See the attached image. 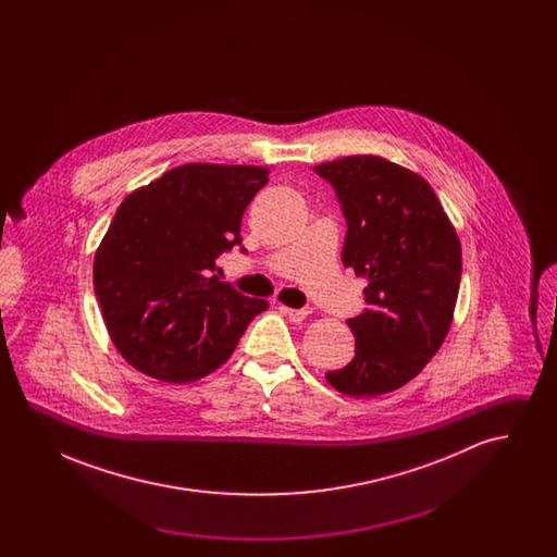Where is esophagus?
<instances>
[{"mask_svg":"<svg viewBox=\"0 0 557 557\" xmlns=\"http://www.w3.org/2000/svg\"><path fill=\"white\" fill-rule=\"evenodd\" d=\"M280 311L284 313V315H288L292 321H302V319L309 318L311 315V309L309 307H302V309H290V307H280Z\"/></svg>","mask_w":557,"mask_h":557,"instance_id":"34e87169","label":"esophagus"}]
</instances>
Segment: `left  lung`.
<instances>
[{"mask_svg":"<svg viewBox=\"0 0 557 557\" xmlns=\"http://www.w3.org/2000/svg\"><path fill=\"white\" fill-rule=\"evenodd\" d=\"M334 187L346 221L343 265L368 277V309L346 319L355 357L325 380L350 397L397 391L424 370L449 332L461 244L420 175L380 157L313 169Z\"/></svg>","mask_w":557,"mask_h":557,"instance_id":"left-lung-1","label":"left lung"}]
</instances>
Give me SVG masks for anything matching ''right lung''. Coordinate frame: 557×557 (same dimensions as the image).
<instances>
[{
  "mask_svg": "<svg viewBox=\"0 0 557 557\" xmlns=\"http://www.w3.org/2000/svg\"><path fill=\"white\" fill-rule=\"evenodd\" d=\"M265 166L184 164L129 194L94 261L108 334L135 370L186 384L221 368L267 300L219 282ZM246 252V248H239Z\"/></svg>",
  "mask_w": 557,
  "mask_h": 557,
  "instance_id": "obj_1",
  "label": "right lung"
}]
</instances>
